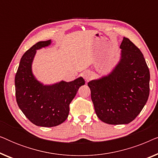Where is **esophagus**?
<instances>
[{"label": "esophagus", "instance_id": "34e87169", "mask_svg": "<svg viewBox=\"0 0 158 158\" xmlns=\"http://www.w3.org/2000/svg\"><path fill=\"white\" fill-rule=\"evenodd\" d=\"M82 76H83V77L85 80V81H88V80L91 78L92 75L89 71H85V72L82 73Z\"/></svg>", "mask_w": 158, "mask_h": 158}]
</instances>
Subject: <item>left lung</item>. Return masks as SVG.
<instances>
[{
	"label": "left lung",
	"mask_w": 158,
	"mask_h": 158,
	"mask_svg": "<svg viewBox=\"0 0 158 158\" xmlns=\"http://www.w3.org/2000/svg\"><path fill=\"white\" fill-rule=\"evenodd\" d=\"M120 49L119 60L111 72L88 83L97 116L114 125L132 122L150 94V71L141 51L126 37Z\"/></svg>",
	"instance_id": "left-lung-1"
}]
</instances>
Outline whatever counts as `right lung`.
<instances>
[{"mask_svg":"<svg viewBox=\"0 0 158 158\" xmlns=\"http://www.w3.org/2000/svg\"><path fill=\"white\" fill-rule=\"evenodd\" d=\"M51 44V40L39 42L28 49L21 57L15 77L19 109L30 122L44 127L57 126L66 120L70 103L79 88L85 84L82 77L70 82L61 81L45 85L36 78L32 63L36 51Z\"/></svg>","mask_w":158,"mask_h":158,"instance_id":"add662e5","label":"right lung"}]
</instances>
